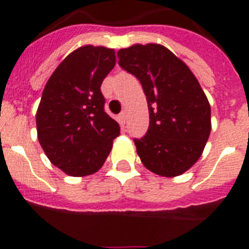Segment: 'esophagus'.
I'll list each match as a JSON object with an SVG mask.
<instances>
[{
	"label": "esophagus",
	"mask_w": 249,
	"mask_h": 249,
	"mask_svg": "<svg viewBox=\"0 0 249 249\" xmlns=\"http://www.w3.org/2000/svg\"><path fill=\"white\" fill-rule=\"evenodd\" d=\"M126 118H127L126 112H122V113L118 116V122H120V124L122 127H124V124H126Z\"/></svg>",
	"instance_id": "34e87169"
}]
</instances>
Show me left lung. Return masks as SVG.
Listing matches in <instances>:
<instances>
[{"instance_id": "obj_1", "label": "left lung", "mask_w": 249, "mask_h": 249, "mask_svg": "<svg viewBox=\"0 0 249 249\" xmlns=\"http://www.w3.org/2000/svg\"><path fill=\"white\" fill-rule=\"evenodd\" d=\"M123 70L140 80L147 97L149 127L135 140L143 166L163 177L184 173L198 160L211 133V106L188 66L157 43L117 52Z\"/></svg>"}]
</instances>
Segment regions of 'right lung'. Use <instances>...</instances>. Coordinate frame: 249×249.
Wrapping results in <instances>:
<instances>
[{"instance_id":"add662e5","label":"right lung","mask_w":249,"mask_h":249,"mask_svg":"<svg viewBox=\"0 0 249 249\" xmlns=\"http://www.w3.org/2000/svg\"><path fill=\"white\" fill-rule=\"evenodd\" d=\"M116 65L113 48L82 46L51 74L36 113L37 137L51 163L73 177L103 166L120 124L105 112L101 92Z\"/></svg>"}]
</instances>
